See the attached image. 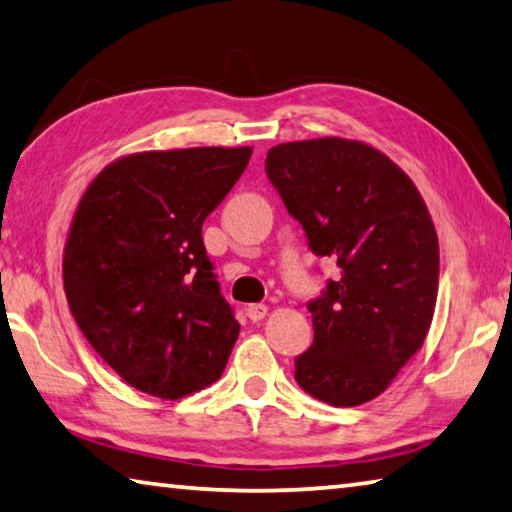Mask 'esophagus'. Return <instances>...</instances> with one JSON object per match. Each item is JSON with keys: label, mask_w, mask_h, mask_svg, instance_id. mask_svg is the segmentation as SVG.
<instances>
[{"label": "esophagus", "mask_w": 512, "mask_h": 512, "mask_svg": "<svg viewBox=\"0 0 512 512\" xmlns=\"http://www.w3.org/2000/svg\"><path fill=\"white\" fill-rule=\"evenodd\" d=\"M266 311H268V307L264 305V302H255V305H248V309H246V314H248V318L250 320H262L264 316H266Z\"/></svg>", "instance_id": "esophagus-1"}]
</instances>
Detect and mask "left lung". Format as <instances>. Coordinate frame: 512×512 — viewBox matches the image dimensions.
<instances>
[{"instance_id": "8db88e82", "label": "left lung", "mask_w": 512, "mask_h": 512, "mask_svg": "<svg viewBox=\"0 0 512 512\" xmlns=\"http://www.w3.org/2000/svg\"><path fill=\"white\" fill-rule=\"evenodd\" d=\"M266 176L339 277L307 309L314 343L296 357L302 391L332 406L384 393L422 348L438 296V237L411 178L368 144H277Z\"/></svg>"}]
</instances>
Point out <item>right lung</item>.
<instances>
[{
    "label": "right lung",
    "instance_id": "1",
    "mask_svg": "<svg viewBox=\"0 0 512 512\" xmlns=\"http://www.w3.org/2000/svg\"><path fill=\"white\" fill-rule=\"evenodd\" d=\"M250 155V146L133 153L81 198L65 244V296L88 343L137 391L180 400L223 375L239 323L203 221Z\"/></svg>",
    "mask_w": 512,
    "mask_h": 512
}]
</instances>
